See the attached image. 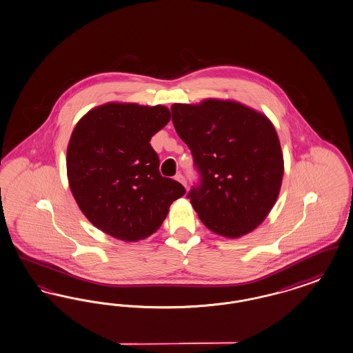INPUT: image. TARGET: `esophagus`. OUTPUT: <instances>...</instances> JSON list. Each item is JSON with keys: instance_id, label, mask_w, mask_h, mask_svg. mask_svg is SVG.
Wrapping results in <instances>:
<instances>
[{"instance_id": "1", "label": "esophagus", "mask_w": 353, "mask_h": 353, "mask_svg": "<svg viewBox=\"0 0 353 353\" xmlns=\"http://www.w3.org/2000/svg\"><path fill=\"white\" fill-rule=\"evenodd\" d=\"M176 180H177L179 183H183V186L186 188V180H185V177H183V174H177V176H176Z\"/></svg>"}]
</instances>
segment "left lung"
Segmentation results:
<instances>
[{"instance_id":"left-lung-1","label":"left lung","mask_w":353,"mask_h":353,"mask_svg":"<svg viewBox=\"0 0 353 353\" xmlns=\"http://www.w3.org/2000/svg\"><path fill=\"white\" fill-rule=\"evenodd\" d=\"M170 110L201 174L188 194L199 219L225 238L250 234L268 216L281 189L283 156L273 123L232 99L173 103Z\"/></svg>"}]
</instances>
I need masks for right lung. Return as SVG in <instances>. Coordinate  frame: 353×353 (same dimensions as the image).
Wrapping results in <instances>:
<instances>
[{
    "label": "right lung",
    "instance_id": "obj_1",
    "mask_svg": "<svg viewBox=\"0 0 353 353\" xmlns=\"http://www.w3.org/2000/svg\"><path fill=\"white\" fill-rule=\"evenodd\" d=\"M170 121L167 106L108 102L89 110L72 131L67 176L88 221L123 241L151 236L183 197L180 183L163 177L150 141Z\"/></svg>",
    "mask_w": 353,
    "mask_h": 353
}]
</instances>
